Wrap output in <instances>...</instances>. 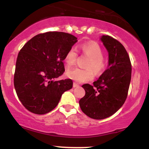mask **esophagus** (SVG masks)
<instances>
[{
  "mask_svg": "<svg viewBox=\"0 0 149 149\" xmlns=\"http://www.w3.org/2000/svg\"><path fill=\"white\" fill-rule=\"evenodd\" d=\"M78 86H79V85L77 84L76 83H73V88H77V87H78Z\"/></svg>",
  "mask_w": 149,
  "mask_h": 149,
  "instance_id": "34e87169",
  "label": "esophagus"
}]
</instances>
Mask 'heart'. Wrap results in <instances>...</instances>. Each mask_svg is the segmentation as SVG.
I'll return each mask as SVG.
<instances>
[{
	"label": "heart",
	"instance_id": "b5f03b06",
	"mask_svg": "<svg viewBox=\"0 0 149 149\" xmlns=\"http://www.w3.org/2000/svg\"><path fill=\"white\" fill-rule=\"evenodd\" d=\"M82 52L90 57L87 67L88 69L73 68L69 69L66 72V76L69 78L78 83H84L90 81L94 78V71L99 74L104 71L106 63L103 59V52L98 44L95 42H87L80 47ZM77 52L75 48H71L65 56V61L67 66H71L76 63Z\"/></svg>",
	"mask_w": 149,
	"mask_h": 149
}]
</instances>
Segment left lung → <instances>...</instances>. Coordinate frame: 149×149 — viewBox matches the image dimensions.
Here are the masks:
<instances>
[{
    "mask_svg": "<svg viewBox=\"0 0 149 149\" xmlns=\"http://www.w3.org/2000/svg\"><path fill=\"white\" fill-rule=\"evenodd\" d=\"M100 40L109 52L108 67L93 85L82 86L85 95L79 101L82 111L96 120L112 116L123 105L132 74L130 59L124 46L109 36H102Z\"/></svg>",
    "mask_w": 149,
    "mask_h": 149,
    "instance_id": "left-lung-1",
    "label": "left lung"
}]
</instances>
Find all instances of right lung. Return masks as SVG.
Masks as SVG:
<instances>
[{
    "mask_svg": "<svg viewBox=\"0 0 149 149\" xmlns=\"http://www.w3.org/2000/svg\"><path fill=\"white\" fill-rule=\"evenodd\" d=\"M77 38L64 32L35 36L19 52L14 85L19 100L33 113L53 110L64 92L72 88L71 79L57 80L65 71L63 61Z\"/></svg>",
    "mask_w": 149,
    "mask_h": 149,
    "instance_id": "right-lung-1",
    "label": "right lung"
}]
</instances>
